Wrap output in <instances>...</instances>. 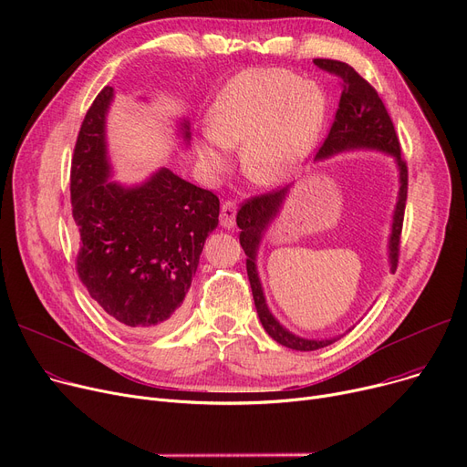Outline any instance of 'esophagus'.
Instances as JSON below:
<instances>
[{
	"label": "esophagus",
	"mask_w": 467,
	"mask_h": 467,
	"mask_svg": "<svg viewBox=\"0 0 467 467\" xmlns=\"http://www.w3.org/2000/svg\"><path fill=\"white\" fill-rule=\"evenodd\" d=\"M234 219H236V202L225 201L223 204H221V213H219L221 225H223L225 229H231V227H234Z\"/></svg>",
	"instance_id": "34e87169"
}]
</instances>
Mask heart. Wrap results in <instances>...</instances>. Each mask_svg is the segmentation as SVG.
I'll return each instance as SVG.
<instances>
[{
    "mask_svg": "<svg viewBox=\"0 0 467 467\" xmlns=\"http://www.w3.org/2000/svg\"><path fill=\"white\" fill-rule=\"evenodd\" d=\"M327 100L322 88L287 69H250L217 94L208 132L194 143L210 174L229 166L227 147H242L244 174L257 183L285 180L322 134Z\"/></svg>",
    "mask_w": 467,
    "mask_h": 467,
    "instance_id": "1",
    "label": "heart"
}]
</instances>
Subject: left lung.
Instances as JSON below:
<instances>
[{
	"instance_id": "obj_1",
	"label": "left lung",
	"mask_w": 467,
	"mask_h": 467,
	"mask_svg": "<svg viewBox=\"0 0 467 467\" xmlns=\"http://www.w3.org/2000/svg\"><path fill=\"white\" fill-rule=\"evenodd\" d=\"M314 64L327 73H333V76L340 78L342 81L340 83L342 94L338 100V109L335 113V120L327 138L324 140L320 150H317L316 159H327L335 153L350 151V150H377L391 155L398 162L400 196H398L394 223H391V234L388 242L389 271L396 273L398 261H400V242H401L403 215H405V202H407L409 171H407V162L401 157V145L394 129V122H391L379 92L367 83L352 66H348L347 62L329 60V58H314ZM285 194H287V187L268 191V192L252 196V199H248L240 206L236 213V225L242 229L240 246L244 254L248 255L246 259L248 280L252 285L259 320L265 331L285 348L301 350V352L320 350L333 345L337 338H326V340L303 338V337L293 335L284 326H280V322L266 306L263 287L257 275V266H255L259 242L265 231L268 229V225L273 223V219L278 215Z\"/></svg>"
}]
</instances>
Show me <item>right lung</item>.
<instances>
[{
  "mask_svg": "<svg viewBox=\"0 0 467 467\" xmlns=\"http://www.w3.org/2000/svg\"><path fill=\"white\" fill-rule=\"evenodd\" d=\"M111 100L113 88L104 87L73 150L71 213L81 234L76 268L88 296L115 322L155 335L180 320L204 242L217 227L219 199L168 168L134 187L108 182ZM182 134L189 141L187 120Z\"/></svg>",
  "mask_w": 467,
  "mask_h": 467,
  "instance_id": "obj_1",
  "label": "right lung"
}]
</instances>
